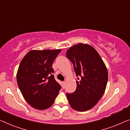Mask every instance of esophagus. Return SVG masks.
<instances>
[{
	"label": "esophagus",
	"instance_id": "1",
	"mask_svg": "<svg viewBox=\"0 0 130 130\" xmlns=\"http://www.w3.org/2000/svg\"><path fill=\"white\" fill-rule=\"evenodd\" d=\"M62 84H63V86H64V85H65V82H62Z\"/></svg>",
	"mask_w": 130,
	"mask_h": 130
}]
</instances>
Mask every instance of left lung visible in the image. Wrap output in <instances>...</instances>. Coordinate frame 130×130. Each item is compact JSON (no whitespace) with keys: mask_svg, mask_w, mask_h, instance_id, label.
Returning <instances> with one entry per match:
<instances>
[{"mask_svg":"<svg viewBox=\"0 0 130 130\" xmlns=\"http://www.w3.org/2000/svg\"><path fill=\"white\" fill-rule=\"evenodd\" d=\"M67 57L72 62L78 80L73 93H67L69 104L79 111L89 110L103 95L108 80L104 62L96 50L88 44L79 43L67 50Z\"/></svg>","mask_w":130,"mask_h":130,"instance_id":"8db88e82","label":"left lung"}]
</instances>
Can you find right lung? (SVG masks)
<instances>
[{"label":"right lung","mask_w":130,"mask_h":130,"mask_svg":"<svg viewBox=\"0 0 130 130\" xmlns=\"http://www.w3.org/2000/svg\"><path fill=\"white\" fill-rule=\"evenodd\" d=\"M61 51L31 50L21 61L17 73V84L24 99L34 108L44 110L51 107L61 90L52 67Z\"/></svg>","instance_id":"obj_1"}]
</instances>
